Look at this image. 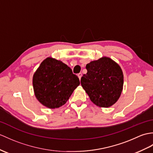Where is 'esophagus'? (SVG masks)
<instances>
[{
    "label": "esophagus",
    "instance_id": "obj_1",
    "mask_svg": "<svg viewBox=\"0 0 153 153\" xmlns=\"http://www.w3.org/2000/svg\"><path fill=\"white\" fill-rule=\"evenodd\" d=\"M77 76H78V77H79V80H80L81 77H82V74H81V73L78 74H77Z\"/></svg>",
    "mask_w": 153,
    "mask_h": 153
}]
</instances>
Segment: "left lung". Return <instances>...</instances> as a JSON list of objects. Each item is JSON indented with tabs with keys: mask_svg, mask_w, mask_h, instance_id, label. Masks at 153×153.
<instances>
[{
	"mask_svg": "<svg viewBox=\"0 0 153 153\" xmlns=\"http://www.w3.org/2000/svg\"><path fill=\"white\" fill-rule=\"evenodd\" d=\"M87 73L81 77V84L95 105L111 107L121 94L124 76L121 68L114 60L103 56L86 65Z\"/></svg>",
	"mask_w": 153,
	"mask_h": 153,
	"instance_id": "left-lung-1",
	"label": "left lung"
}]
</instances>
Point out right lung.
<instances>
[{"instance_id":"obj_1","label":"right lung","mask_w":153,"mask_h":153,"mask_svg":"<svg viewBox=\"0 0 153 153\" xmlns=\"http://www.w3.org/2000/svg\"><path fill=\"white\" fill-rule=\"evenodd\" d=\"M79 84V78L70 67L52 57L42 62L33 78L35 97L49 109L65 104Z\"/></svg>"}]
</instances>
